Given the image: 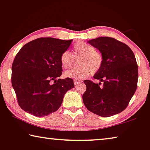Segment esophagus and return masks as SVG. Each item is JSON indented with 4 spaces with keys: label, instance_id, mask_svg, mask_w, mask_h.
<instances>
[{
    "label": "esophagus",
    "instance_id": "esophagus-1",
    "mask_svg": "<svg viewBox=\"0 0 150 150\" xmlns=\"http://www.w3.org/2000/svg\"><path fill=\"white\" fill-rule=\"evenodd\" d=\"M80 83H81V80H79V79H75L74 80V83L75 86H77V85Z\"/></svg>",
    "mask_w": 150,
    "mask_h": 150
}]
</instances>
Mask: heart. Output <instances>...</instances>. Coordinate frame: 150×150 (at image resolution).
<instances>
[{"mask_svg":"<svg viewBox=\"0 0 150 150\" xmlns=\"http://www.w3.org/2000/svg\"><path fill=\"white\" fill-rule=\"evenodd\" d=\"M75 59H79V67L66 71L64 76L71 79H83L90 74L98 72L103 63V58L93 46L81 42L73 46L72 54L69 51H64L61 56V63L63 68L67 69L73 65Z\"/></svg>","mask_w":150,"mask_h":150,"instance_id":"heart-1","label":"heart"}]
</instances>
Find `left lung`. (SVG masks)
<instances>
[{"mask_svg": "<svg viewBox=\"0 0 150 150\" xmlns=\"http://www.w3.org/2000/svg\"><path fill=\"white\" fill-rule=\"evenodd\" d=\"M101 53L103 63L93 78L99 83L85 80L87 89L83 102L88 110L102 117L123 111L137 86L138 67L131 49L112 38L99 37L88 42ZM101 82L103 87L99 86Z\"/></svg>", "mask_w": 150, "mask_h": 150, "instance_id": "obj_1", "label": "left lung"}]
</instances>
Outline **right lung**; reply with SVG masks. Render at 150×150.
<instances>
[{"mask_svg":"<svg viewBox=\"0 0 150 150\" xmlns=\"http://www.w3.org/2000/svg\"><path fill=\"white\" fill-rule=\"evenodd\" d=\"M71 42L72 40L40 38L20 49L12 64L11 82L24 111L38 117L54 112L67 91L74 88L71 78L57 79L62 73L61 56Z\"/></svg>","mask_w":150,"mask_h":150,"instance_id":"obj_1","label":"right lung"}]
</instances>
